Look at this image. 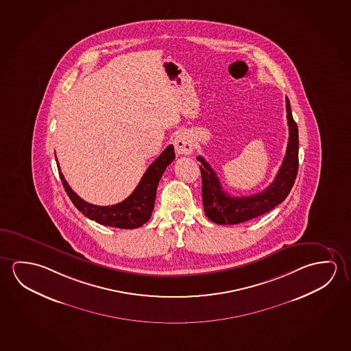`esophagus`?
Here are the masks:
<instances>
[{
  "label": "esophagus",
  "instance_id": "esophagus-1",
  "mask_svg": "<svg viewBox=\"0 0 351 351\" xmlns=\"http://www.w3.org/2000/svg\"><path fill=\"white\" fill-rule=\"evenodd\" d=\"M174 149L178 155H190L194 149V143L186 133H180L174 139Z\"/></svg>",
  "mask_w": 351,
  "mask_h": 351
}]
</instances>
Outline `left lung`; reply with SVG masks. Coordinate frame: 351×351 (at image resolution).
<instances>
[{
  "instance_id": "1",
  "label": "left lung",
  "mask_w": 351,
  "mask_h": 351,
  "mask_svg": "<svg viewBox=\"0 0 351 351\" xmlns=\"http://www.w3.org/2000/svg\"><path fill=\"white\" fill-rule=\"evenodd\" d=\"M287 102V118L289 125V140L282 166L268 188L250 196L234 197L223 190L217 174L204 157L197 156L201 162L202 180V204L208 219L217 224H239L267 213L285 200L294 185L299 168V133L295 123L289 99Z\"/></svg>"
}]
</instances>
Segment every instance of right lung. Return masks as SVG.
Here are the masks:
<instances>
[{"instance_id": "right-lung-1", "label": "right lung", "mask_w": 351, "mask_h": 351, "mask_svg": "<svg viewBox=\"0 0 351 351\" xmlns=\"http://www.w3.org/2000/svg\"><path fill=\"white\" fill-rule=\"evenodd\" d=\"M174 147L173 145H169L146 169L133 193L129 195L125 200L112 206H97L84 201L71 189L61 171H58L62 184L69 199L72 200L73 205L77 207L84 216L108 227L134 229L139 228L150 219L156 199L157 185L162 174L166 171L168 165L174 160Z\"/></svg>"}]
</instances>
